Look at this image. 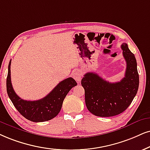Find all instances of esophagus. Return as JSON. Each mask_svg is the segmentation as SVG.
Masks as SVG:
<instances>
[{"label": "esophagus", "instance_id": "34e87169", "mask_svg": "<svg viewBox=\"0 0 150 150\" xmlns=\"http://www.w3.org/2000/svg\"><path fill=\"white\" fill-rule=\"evenodd\" d=\"M72 76L77 82H79L81 79V73L79 70H75L72 73Z\"/></svg>", "mask_w": 150, "mask_h": 150}]
</instances>
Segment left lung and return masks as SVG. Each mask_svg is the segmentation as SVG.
I'll return each instance as SVG.
<instances>
[{"label": "left lung", "instance_id": "8db88e82", "mask_svg": "<svg viewBox=\"0 0 150 150\" xmlns=\"http://www.w3.org/2000/svg\"><path fill=\"white\" fill-rule=\"evenodd\" d=\"M121 48L127 68L120 81L109 82L94 73H86L81 81L87 109L96 116L111 117L122 113L137 93L139 75L135 56L126 43L121 45Z\"/></svg>", "mask_w": 150, "mask_h": 150}]
</instances>
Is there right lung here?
I'll list each match as a JSON object with an SVG mask.
<instances>
[{"instance_id": "add662e5", "label": "right lung", "mask_w": 150, "mask_h": 150, "mask_svg": "<svg viewBox=\"0 0 150 150\" xmlns=\"http://www.w3.org/2000/svg\"><path fill=\"white\" fill-rule=\"evenodd\" d=\"M11 60L8 66L7 77V92L15 108L24 117L35 122H45L54 118L62 109L64 98L77 82L72 77L60 81L50 93L42 99L28 101L18 97L11 82Z\"/></svg>"}]
</instances>
